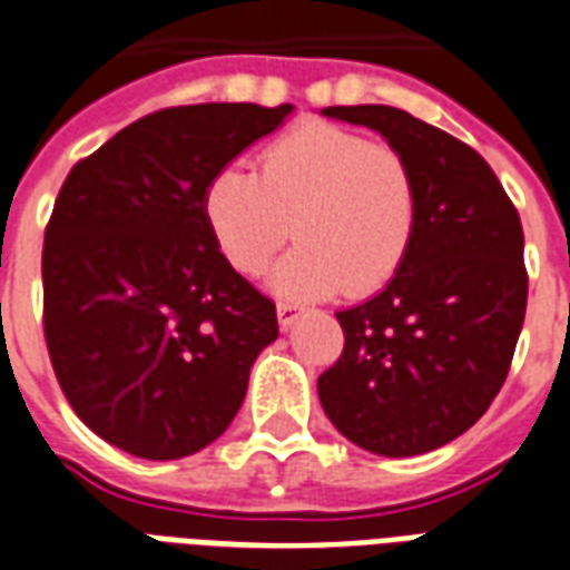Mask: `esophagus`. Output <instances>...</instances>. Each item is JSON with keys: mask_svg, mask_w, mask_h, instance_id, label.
I'll return each instance as SVG.
<instances>
[{"mask_svg": "<svg viewBox=\"0 0 570 570\" xmlns=\"http://www.w3.org/2000/svg\"><path fill=\"white\" fill-rule=\"evenodd\" d=\"M298 320V307L296 305H289V302H281L277 305V323H281V328H293V323Z\"/></svg>", "mask_w": 570, "mask_h": 570, "instance_id": "1", "label": "esophagus"}]
</instances>
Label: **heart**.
Listing matches in <instances>:
<instances>
[{
	"label": "heart",
	"mask_w": 570,
	"mask_h": 570,
	"mask_svg": "<svg viewBox=\"0 0 570 570\" xmlns=\"http://www.w3.org/2000/svg\"><path fill=\"white\" fill-rule=\"evenodd\" d=\"M205 223L217 250L242 274L272 272L281 296H365L399 272L416 223L411 166L395 147L341 126L311 124L265 147L256 175L220 168L205 187Z\"/></svg>",
	"instance_id": "obj_1"
}]
</instances>
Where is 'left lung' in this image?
<instances>
[{
    "mask_svg": "<svg viewBox=\"0 0 570 570\" xmlns=\"http://www.w3.org/2000/svg\"><path fill=\"white\" fill-rule=\"evenodd\" d=\"M407 159L414 238L390 284L338 311L344 353L317 381L341 435L377 456H420L487 414L517 350L529 277L522 223L487 159L390 105H335Z\"/></svg>",
    "mask_w": 570,
    "mask_h": 570,
    "instance_id": "1",
    "label": "left lung"
}]
</instances>
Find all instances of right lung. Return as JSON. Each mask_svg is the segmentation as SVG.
I'll return each mask as SVG.
<instances>
[{
	"label": "right lung",
	"mask_w": 570,
	"mask_h": 570,
	"mask_svg": "<svg viewBox=\"0 0 570 570\" xmlns=\"http://www.w3.org/2000/svg\"><path fill=\"white\" fill-rule=\"evenodd\" d=\"M293 105L147 114L71 168L41 253L45 338L75 414L138 459H180L229 429L272 298L217 250L205 187Z\"/></svg>",
	"instance_id": "add662e5"
}]
</instances>
